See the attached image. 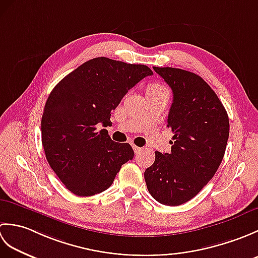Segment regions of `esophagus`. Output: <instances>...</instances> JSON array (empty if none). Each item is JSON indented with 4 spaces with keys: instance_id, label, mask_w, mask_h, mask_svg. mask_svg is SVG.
Segmentation results:
<instances>
[{
    "instance_id": "1",
    "label": "esophagus",
    "mask_w": 258,
    "mask_h": 258,
    "mask_svg": "<svg viewBox=\"0 0 258 258\" xmlns=\"http://www.w3.org/2000/svg\"><path fill=\"white\" fill-rule=\"evenodd\" d=\"M132 146H133V150H134L135 153H140V152L142 151V149H141V147H139V146H136V145H134V144H133Z\"/></svg>"
}]
</instances>
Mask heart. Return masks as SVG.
<instances>
[{
    "instance_id": "b5f03b06",
    "label": "heart",
    "mask_w": 258,
    "mask_h": 258,
    "mask_svg": "<svg viewBox=\"0 0 258 258\" xmlns=\"http://www.w3.org/2000/svg\"><path fill=\"white\" fill-rule=\"evenodd\" d=\"M160 90H166V89L163 85H153V86H151V89H150V91H160Z\"/></svg>"
}]
</instances>
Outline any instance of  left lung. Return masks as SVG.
<instances>
[{"label": "left lung", "mask_w": 258, "mask_h": 258, "mask_svg": "<svg viewBox=\"0 0 258 258\" xmlns=\"http://www.w3.org/2000/svg\"><path fill=\"white\" fill-rule=\"evenodd\" d=\"M173 91L167 127L171 153L155 152L146 168L147 189L161 204L177 206L200 193L220 167L229 135L225 107L201 76L174 68H156Z\"/></svg>", "instance_id": "1"}]
</instances>
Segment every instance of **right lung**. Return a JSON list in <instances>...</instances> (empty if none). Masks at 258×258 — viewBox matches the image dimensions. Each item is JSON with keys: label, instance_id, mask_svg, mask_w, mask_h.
I'll list each match as a JSON object with an SVG mask.
<instances>
[{"label": "right lung", "instance_id": "1", "mask_svg": "<svg viewBox=\"0 0 258 258\" xmlns=\"http://www.w3.org/2000/svg\"><path fill=\"white\" fill-rule=\"evenodd\" d=\"M150 68L107 57L83 63L48 95L42 115V144L51 168L70 191L92 196L112 185L132 160L128 143H115L106 130L111 113Z\"/></svg>", "mask_w": 258, "mask_h": 258}]
</instances>
